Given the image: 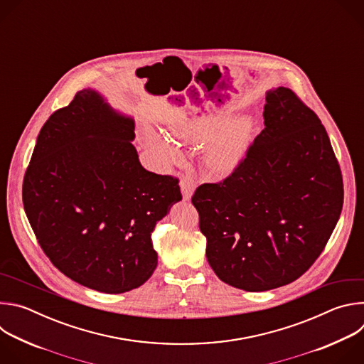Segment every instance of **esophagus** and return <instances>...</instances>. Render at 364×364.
Listing matches in <instances>:
<instances>
[{
	"label": "esophagus",
	"mask_w": 364,
	"mask_h": 364,
	"mask_svg": "<svg viewBox=\"0 0 364 364\" xmlns=\"http://www.w3.org/2000/svg\"><path fill=\"white\" fill-rule=\"evenodd\" d=\"M180 187H181V193H183V198L184 200H190L197 184L196 180L191 176H181L180 177Z\"/></svg>",
	"instance_id": "34e87169"
}]
</instances>
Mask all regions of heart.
Masks as SVG:
<instances>
[{
    "label": "heart",
    "instance_id": "b5f03b06",
    "mask_svg": "<svg viewBox=\"0 0 364 364\" xmlns=\"http://www.w3.org/2000/svg\"><path fill=\"white\" fill-rule=\"evenodd\" d=\"M168 134L176 142L203 144L204 164L213 174L223 176L236 168L250 144L252 121L246 117L232 119L228 115L213 114L204 117H178ZM144 146L163 166H171L181 160L176 144L159 131L148 129L142 136Z\"/></svg>",
    "mask_w": 364,
    "mask_h": 364
}]
</instances>
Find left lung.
I'll use <instances>...</instances> for the list:
<instances>
[{
    "label": "left lung",
    "instance_id": "left-lung-1",
    "mask_svg": "<svg viewBox=\"0 0 364 364\" xmlns=\"http://www.w3.org/2000/svg\"><path fill=\"white\" fill-rule=\"evenodd\" d=\"M265 128L220 183L191 203L205 256L226 284L261 292L298 279L324 250L343 209V177L320 118L288 87L267 92Z\"/></svg>",
    "mask_w": 364,
    "mask_h": 364
}]
</instances>
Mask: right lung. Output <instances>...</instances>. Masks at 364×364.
I'll return each instance as SVG.
<instances>
[{
  "label": "right lung",
  "instance_id": "obj_1",
  "mask_svg": "<svg viewBox=\"0 0 364 364\" xmlns=\"http://www.w3.org/2000/svg\"><path fill=\"white\" fill-rule=\"evenodd\" d=\"M134 119L93 89L43 125L23 181V204L47 257L90 289L122 294L159 264L151 233L181 200L178 180L145 170Z\"/></svg>",
  "mask_w": 364,
  "mask_h": 364
}]
</instances>
